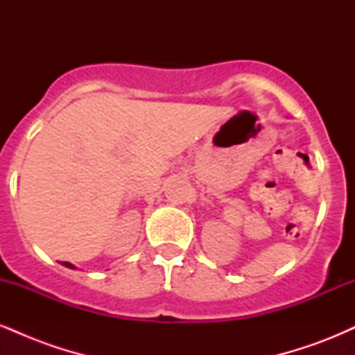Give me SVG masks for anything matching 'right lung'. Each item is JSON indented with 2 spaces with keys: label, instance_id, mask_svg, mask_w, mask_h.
<instances>
[{
  "label": "right lung",
  "instance_id": "right-lung-1",
  "mask_svg": "<svg viewBox=\"0 0 355 355\" xmlns=\"http://www.w3.org/2000/svg\"><path fill=\"white\" fill-rule=\"evenodd\" d=\"M61 263H63V266L68 267V268H75V266H73V263H70V262H61Z\"/></svg>",
  "mask_w": 355,
  "mask_h": 355
}]
</instances>
